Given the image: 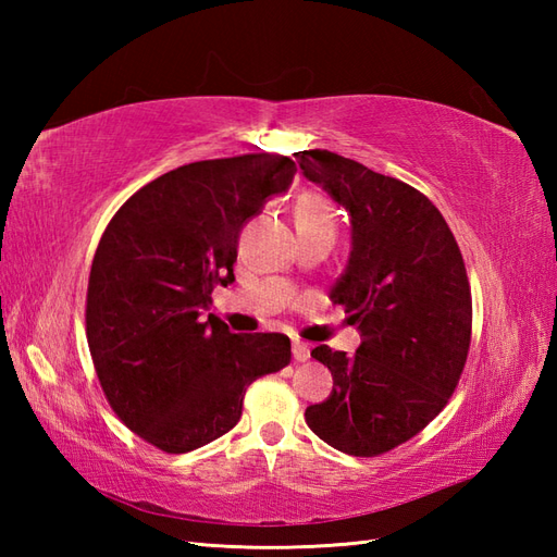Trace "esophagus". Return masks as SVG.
<instances>
[{
	"label": "esophagus",
	"instance_id": "34e87169",
	"mask_svg": "<svg viewBox=\"0 0 557 557\" xmlns=\"http://www.w3.org/2000/svg\"><path fill=\"white\" fill-rule=\"evenodd\" d=\"M292 354H294V361H309V359H311L309 345H304V342H299V339H294Z\"/></svg>",
	"mask_w": 557,
	"mask_h": 557
}]
</instances>
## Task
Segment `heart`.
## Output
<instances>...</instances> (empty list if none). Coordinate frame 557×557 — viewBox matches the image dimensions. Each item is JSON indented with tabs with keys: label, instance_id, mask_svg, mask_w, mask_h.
I'll return each instance as SVG.
<instances>
[{
	"label": "heart",
	"instance_id": "1",
	"mask_svg": "<svg viewBox=\"0 0 557 557\" xmlns=\"http://www.w3.org/2000/svg\"><path fill=\"white\" fill-rule=\"evenodd\" d=\"M294 218H297V230H333L335 232V220L333 210L325 203V200L318 194H304L297 200V208H294Z\"/></svg>",
	"mask_w": 557,
	"mask_h": 557
}]
</instances>
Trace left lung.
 Wrapping results in <instances>:
<instances>
[{
  "label": "left lung",
  "instance_id": "obj_1",
  "mask_svg": "<svg viewBox=\"0 0 557 557\" xmlns=\"http://www.w3.org/2000/svg\"><path fill=\"white\" fill-rule=\"evenodd\" d=\"M306 180L351 218L349 263L330 299L361 345L315 347L333 393L306 409L339 453L377 457L421 433L453 397L471 345V289L445 218L417 188L330 150L297 152Z\"/></svg>",
  "mask_w": 557,
  "mask_h": 557
}]
</instances>
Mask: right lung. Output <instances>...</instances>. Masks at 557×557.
Wrapping results in <instances>:
<instances>
[{
	"instance_id": "add662e5",
	"label": "right lung",
	"mask_w": 557,
	"mask_h": 557,
	"mask_svg": "<svg viewBox=\"0 0 557 557\" xmlns=\"http://www.w3.org/2000/svg\"><path fill=\"white\" fill-rule=\"evenodd\" d=\"M287 156L200 160L158 176L114 212L90 265L86 337L110 407L162 453L232 431L256 377L285 369L287 335H234L212 306L234 282L244 224L287 191Z\"/></svg>"
}]
</instances>
